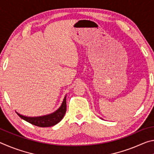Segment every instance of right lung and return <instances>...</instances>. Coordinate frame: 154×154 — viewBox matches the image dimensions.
<instances>
[{
  "label": "right lung",
  "instance_id": "obj_1",
  "mask_svg": "<svg viewBox=\"0 0 154 154\" xmlns=\"http://www.w3.org/2000/svg\"><path fill=\"white\" fill-rule=\"evenodd\" d=\"M66 95L63 100L62 105L58 110L51 114L39 117H26L16 112L17 114L24 120L30 124L38 127H51L58 123L64 118L66 111Z\"/></svg>",
  "mask_w": 154,
  "mask_h": 154
}]
</instances>
